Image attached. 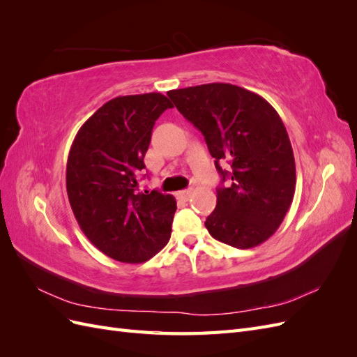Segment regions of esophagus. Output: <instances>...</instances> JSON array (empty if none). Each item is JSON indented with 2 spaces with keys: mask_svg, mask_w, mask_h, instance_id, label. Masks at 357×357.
Wrapping results in <instances>:
<instances>
[{
  "mask_svg": "<svg viewBox=\"0 0 357 357\" xmlns=\"http://www.w3.org/2000/svg\"><path fill=\"white\" fill-rule=\"evenodd\" d=\"M176 195H177V198H178V199H181V201H188V199L190 198V195H192V190H190V189L180 190V192H177V193H176Z\"/></svg>",
  "mask_w": 357,
  "mask_h": 357,
  "instance_id": "obj_1",
  "label": "esophagus"
}]
</instances>
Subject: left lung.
Here are the masks:
<instances>
[{
    "label": "left lung",
    "instance_id": "obj_1",
    "mask_svg": "<svg viewBox=\"0 0 357 357\" xmlns=\"http://www.w3.org/2000/svg\"><path fill=\"white\" fill-rule=\"evenodd\" d=\"M168 96L204 135L222 183L232 180L229 188H218L205 228L236 248L262 244L282 225L296 186L294 150L278 113L262 96L229 83L192 86Z\"/></svg>",
    "mask_w": 357,
    "mask_h": 357
}]
</instances>
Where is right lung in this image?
Returning a JSON list of instances; mask_svg holds the SVG:
<instances>
[{
	"instance_id": "right-lung-1",
	"label": "right lung",
	"mask_w": 357,
	"mask_h": 357,
	"mask_svg": "<svg viewBox=\"0 0 357 357\" xmlns=\"http://www.w3.org/2000/svg\"><path fill=\"white\" fill-rule=\"evenodd\" d=\"M172 104L159 92L117 96L75 135L67 162V193L75 219L104 255L142 264L169 241L177 210L172 195L138 192V176L155 122Z\"/></svg>"
}]
</instances>
